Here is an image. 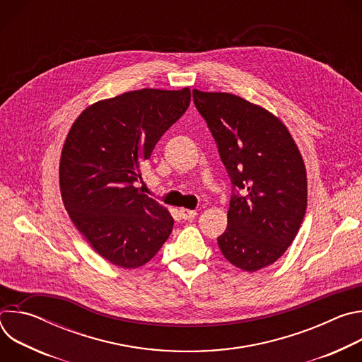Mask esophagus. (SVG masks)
Wrapping results in <instances>:
<instances>
[{"mask_svg": "<svg viewBox=\"0 0 362 362\" xmlns=\"http://www.w3.org/2000/svg\"><path fill=\"white\" fill-rule=\"evenodd\" d=\"M196 215H197L196 211H190V209H185V208L180 209V216H182V219H185V221H190V219H193Z\"/></svg>", "mask_w": 362, "mask_h": 362, "instance_id": "1", "label": "esophagus"}]
</instances>
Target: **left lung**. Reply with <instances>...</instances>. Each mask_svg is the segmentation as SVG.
<instances>
[{"label": "left lung", "mask_w": 362, "mask_h": 362, "mask_svg": "<svg viewBox=\"0 0 362 362\" xmlns=\"http://www.w3.org/2000/svg\"><path fill=\"white\" fill-rule=\"evenodd\" d=\"M228 170V228L218 238L226 259L246 272L272 265L295 239L306 211V170L286 126L230 94L193 90Z\"/></svg>", "instance_id": "obj_1"}]
</instances>
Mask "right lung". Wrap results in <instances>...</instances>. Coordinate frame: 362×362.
<instances>
[{"instance_id":"1","label":"right lung","mask_w":362,"mask_h":362,"mask_svg":"<svg viewBox=\"0 0 362 362\" xmlns=\"http://www.w3.org/2000/svg\"><path fill=\"white\" fill-rule=\"evenodd\" d=\"M190 105V90L141 88L88 106L62 151L60 190L73 223L106 261L147 264L173 229L158 200L139 190L140 163Z\"/></svg>"}]
</instances>
